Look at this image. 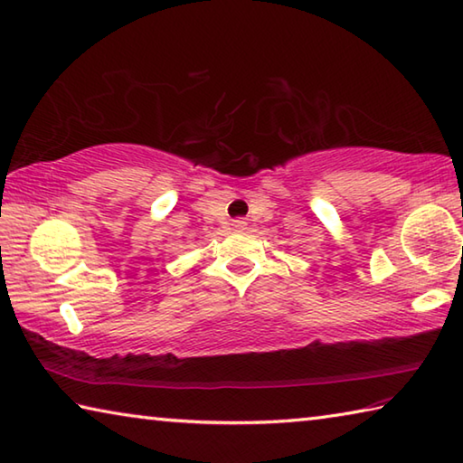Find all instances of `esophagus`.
I'll use <instances>...</instances> for the list:
<instances>
[{
  "label": "esophagus",
  "instance_id": "34e87169",
  "mask_svg": "<svg viewBox=\"0 0 463 463\" xmlns=\"http://www.w3.org/2000/svg\"><path fill=\"white\" fill-rule=\"evenodd\" d=\"M245 226H247V222L245 221H242V218H237V221H232V229H245Z\"/></svg>",
  "mask_w": 463,
  "mask_h": 463
}]
</instances>
